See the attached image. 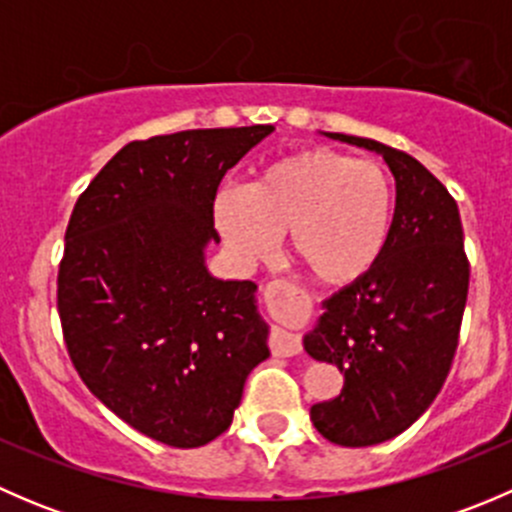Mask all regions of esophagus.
Returning <instances> with one entry per match:
<instances>
[{"label":"esophagus","mask_w":512,"mask_h":512,"mask_svg":"<svg viewBox=\"0 0 512 512\" xmlns=\"http://www.w3.org/2000/svg\"><path fill=\"white\" fill-rule=\"evenodd\" d=\"M270 349L275 356H294L302 352V342H299L297 334L275 327L270 334Z\"/></svg>","instance_id":"1"}]
</instances>
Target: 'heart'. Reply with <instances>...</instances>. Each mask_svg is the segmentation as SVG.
Returning a JSON list of instances; mask_svg holds the SVG:
<instances>
[{
    "label": "heart",
    "instance_id": "b5f03b06",
    "mask_svg": "<svg viewBox=\"0 0 512 512\" xmlns=\"http://www.w3.org/2000/svg\"><path fill=\"white\" fill-rule=\"evenodd\" d=\"M215 225L237 260L260 262L289 230L292 255L322 285H352L384 257L396 220V183L379 160L312 148L223 188Z\"/></svg>",
    "mask_w": 512,
    "mask_h": 512
}]
</instances>
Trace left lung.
Wrapping results in <instances>:
<instances>
[{"label": "left lung", "mask_w": 512, "mask_h": 512, "mask_svg": "<svg viewBox=\"0 0 512 512\" xmlns=\"http://www.w3.org/2000/svg\"><path fill=\"white\" fill-rule=\"evenodd\" d=\"M332 138L384 156L396 178V220L379 265L324 299L304 337L312 359L337 364L344 386L314 404V428L337 446L389 441L441 391L461 334L468 265L458 205L446 185L399 148L344 133Z\"/></svg>", "instance_id": "1"}]
</instances>
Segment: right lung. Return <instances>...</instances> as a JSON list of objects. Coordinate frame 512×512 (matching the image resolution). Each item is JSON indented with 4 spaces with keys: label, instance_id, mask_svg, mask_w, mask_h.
I'll list each match as a JSON object with an SVG mask.
<instances>
[{
    "label": "right lung",
    "instance_id": "obj_1",
    "mask_svg": "<svg viewBox=\"0 0 512 512\" xmlns=\"http://www.w3.org/2000/svg\"><path fill=\"white\" fill-rule=\"evenodd\" d=\"M272 126L198 128L123 146L79 195L66 227L56 307L71 364L121 421L173 448L215 441L267 352L255 282H223V175Z\"/></svg>",
    "mask_w": 512,
    "mask_h": 512
}]
</instances>
